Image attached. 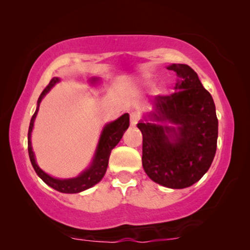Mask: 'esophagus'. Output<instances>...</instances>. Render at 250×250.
Here are the masks:
<instances>
[{
  "label": "esophagus",
  "instance_id": "esophagus-1",
  "mask_svg": "<svg viewBox=\"0 0 250 250\" xmlns=\"http://www.w3.org/2000/svg\"><path fill=\"white\" fill-rule=\"evenodd\" d=\"M139 119H140V114L136 112V111H133V112L130 113V124H131L132 126H135L138 124Z\"/></svg>",
  "mask_w": 250,
  "mask_h": 250
}]
</instances>
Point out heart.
<instances>
[{"instance_id":"obj_1","label":"heart","mask_w":250,"mask_h":250,"mask_svg":"<svg viewBox=\"0 0 250 250\" xmlns=\"http://www.w3.org/2000/svg\"><path fill=\"white\" fill-rule=\"evenodd\" d=\"M146 85H147V86H151L152 82H151V81H147V82H146ZM157 92H158V93H163V92H164V88H163V87H159V88L157 89Z\"/></svg>"}]
</instances>
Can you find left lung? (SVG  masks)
I'll list each match as a JSON object with an SVG mask.
<instances>
[{
    "label": "left lung",
    "instance_id": "left-lung-1",
    "mask_svg": "<svg viewBox=\"0 0 250 250\" xmlns=\"http://www.w3.org/2000/svg\"><path fill=\"white\" fill-rule=\"evenodd\" d=\"M167 69L180 77L176 92L156 96L154 111L137 125L143 133L141 161L155 183L185 188L200 181L213 162L218 119L213 99L191 67L172 64Z\"/></svg>",
    "mask_w": 250,
    "mask_h": 250
}]
</instances>
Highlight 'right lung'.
<instances>
[{
	"label": "right lung",
	"mask_w": 250,
	"mask_h": 250,
	"mask_svg": "<svg viewBox=\"0 0 250 250\" xmlns=\"http://www.w3.org/2000/svg\"><path fill=\"white\" fill-rule=\"evenodd\" d=\"M98 81H99L98 78H92L91 83L95 84ZM58 82H59V78L54 77L39 96L38 102H37L36 112L33 113L31 121H30V125H29L28 151H29V157H30V162L32 164V167L35 168L37 175L42 178L44 183L49 185L50 188H55L56 191L62 192V193H69V194H72V193H80L82 191H85V189H87L89 188H92V186H94L95 184H98L99 182L102 180L104 174L106 172L111 150H112V149L119 144V141L121 140L125 131L128 129L129 114L125 113L124 115H121L120 118L117 119L115 121L110 122V124H107L105 126H104L103 131L101 133V137H100L98 147H96L95 155L94 157H93L92 164L89 165L87 169H85L83 173H81V175H78L77 177H74V178L61 180V178L51 177L50 175L44 173L43 170L37 165L35 154H33L32 146H31V132L33 129V122H35L37 113H38L40 102H42V100L44 98V95H46L47 93L53 88L54 85L56 83H58Z\"/></svg>",
	"instance_id": "1"
}]
</instances>
